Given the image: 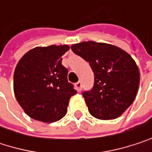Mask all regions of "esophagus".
Masks as SVG:
<instances>
[{
  "label": "esophagus",
  "mask_w": 152,
  "mask_h": 152,
  "mask_svg": "<svg viewBox=\"0 0 152 152\" xmlns=\"http://www.w3.org/2000/svg\"><path fill=\"white\" fill-rule=\"evenodd\" d=\"M75 87H76V89L77 91H81V88H82V83H81L80 81H79V82H77V83H76Z\"/></svg>",
  "instance_id": "esophagus-1"
}]
</instances>
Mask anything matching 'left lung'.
<instances>
[{
	"label": "left lung",
	"instance_id": "obj_1",
	"mask_svg": "<svg viewBox=\"0 0 152 152\" xmlns=\"http://www.w3.org/2000/svg\"><path fill=\"white\" fill-rule=\"evenodd\" d=\"M72 51L90 63L94 85L83 96L90 113L99 120H113L133 103L140 84L136 61L124 50L106 43L81 42Z\"/></svg>",
	"mask_w": 152,
	"mask_h": 152
}]
</instances>
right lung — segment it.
<instances>
[{"mask_svg":"<svg viewBox=\"0 0 152 152\" xmlns=\"http://www.w3.org/2000/svg\"><path fill=\"white\" fill-rule=\"evenodd\" d=\"M68 45L38 46L27 52L14 72V93L18 104L31 118L54 122L63 118L69 99L76 94L68 82V69L61 56Z\"/></svg>","mask_w":152,"mask_h":152,"instance_id":"add662e5","label":"right lung"}]
</instances>
